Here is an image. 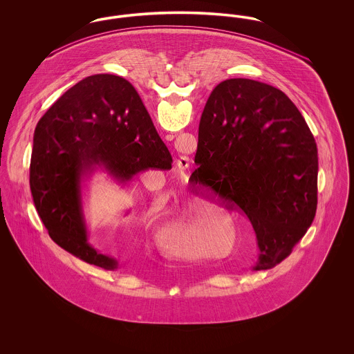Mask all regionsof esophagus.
<instances>
[{
    "label": "esophagus",
    "instance_id": "1",
    "mask_svg": "<svg viewBox=\"0 0 354 354\" xmlns=\"http://www.w3.org/2000/svg\"><path fill=\"white\" fill-rule=\"evenodd\" d=\"M176 166L180 169H188V166H189V158L185 156V155L179 156L178 160H176Z\"/></svg>",
    "mask_w": 354,
    "mask_h": 354
}]
</instances>
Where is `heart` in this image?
Listing matches in <instances>:
<instances>
[{"label":"heart","mask_w":354,"mask_h":354,"mask_svg":"<svg viewBox=\"0 0 354 354\" xmlns=\"http://www.w3.org/2000/svg\"><path fill=\"white\" fill-rule=\"evenodd\" d=\"M231 219L230 214L212 196H185L176 203L171 216L156 231L159 247L178 257H195L199 254V237L209 231L214 224ZM234 228L232 221L227 223ZM230 243V235L215 234L209 237L212 250H224ZM232 248V247H231Z\"/></svg>","instance_id":"obj_1"}]
</instances>
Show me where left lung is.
I'll return each instance as SVG.
<instances>
[{"mask_svg":"<svg viewBox=\"0 0 354 354\" xmlns=\"http://www.w3.org/2000/svg\"><path fill=\"white\" fill-rule=\"evenodd\" d=\"M195 163L191 183L212 188L251 221L253 270L281 263L315 219L317 146L301 113L273 86L220 82L203 111Z\"/></svg>","mask_w":354,"mask_h":354,"instance_id":"left-lung-1","label":"left lung"}]
</instances>
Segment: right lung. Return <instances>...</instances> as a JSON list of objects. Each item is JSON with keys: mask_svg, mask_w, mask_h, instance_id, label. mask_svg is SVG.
I'll return each mask as SVG.
<instances>
[{"mask_svg": "<svg viewBox=\"0 0 354 354\" xmlns=\"http://www.w3.org/2000/svg\"><path fill=\"white\" fill-rule=\"evenodd\" d=\"M172 156L133 84L97 74L68 88L34 133L30 189L49 236L65 251L106 270L117 259L90 241L84 211L86 182L106 172L124 187L149 169H169Z\"/></svg>", "mask_w": 354, "mask_h": 354, "instance_id": "add662e5", "label": "right lung"}]
</instances>
